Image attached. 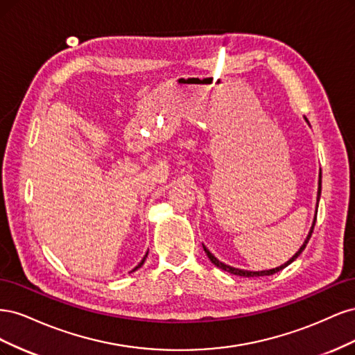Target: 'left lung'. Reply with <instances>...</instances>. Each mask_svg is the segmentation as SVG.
Returning a JSON list of instances; mask_svg holds the SVG:
<instances>
[{
	"label": "left lung",
	"mask_w": 355,
	"mask_h": 355,
	"mask_svg": "<svg viewBox=\"0 0 355 355\" xmlns=\"http://www.w3.org/2000/svg\"><path fill=\"white\" fill-rule=\"evenodd\" d=\"M320 194H321V173H320V184H318V197H317V207H318V200H320ZM315 220H317V216L314 218V223H313V228H311V231H309V234H308V237H306V240H305V243H304V245L300 247L299 249V252L292 257V259L290 261H287L284 265H282V266H278V268H274V270H270V271H257V272H254V271H244V270H239V268H232V266H230V265H225V263H222V262H219L216 257H214L206 247L202 245V249H204V252H206V254H207V257L211 261V263L213 265H216L218 268H220V270H223V271H227V272H230V274H234V275H240V277H262V275H272V274H275V272H278V271H282L283 268H286L287 265H290L292 263L296 257L304 252V249L306 247V244H308V241H309V239H311V235H313V231H314V227H315Z\"/></svg>",
	"instance_id": "left-lung-1"
}]
</instances>
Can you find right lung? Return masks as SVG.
Listing matches in <instances>:
<instances>
[{"mask_svg": "<svg viewBox=\"0 0 355 355\" xmlns=\"http://www.w3.org/2000/svg\"><path fill=\"white\" fill-rule=\"evenodd\" d=\"M145 259H146V256H145V257H144V259H142V261H141V263H139V265H137V266H136V268H135V270H133V271H136V270H137V268H141V266H142V265H144V262H145Z\"/></svg>", "mask_w": 355, "mask_h": 355, "instance_id": "right-lung-1", "label": "right lung"}]
</instances>
